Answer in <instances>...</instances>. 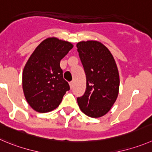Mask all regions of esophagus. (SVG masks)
<instances>
[{
  "label": "esophagus",
  "mask_w": 152,
  "mask_h": 152,
  "mask_svg": "<svg viewBox=\"0 0 152 152\" xmlns=\"http://www.w3.org/2000/svg\"><path fill=\"white\" fill-rule=\"evenodd\" d=\"M69 86H70V88H73V86H74V83H73V82H70V83H69Z\"/></svg>",
  "instance_id": "34e87169"
}]
</instances>
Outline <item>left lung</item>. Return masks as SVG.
<instances>
[{"instance_id":"1","label":"left lung","mask_w":152,"mask_h":152,"mask_svg":"<svg viewBox=\"0 0 152 152\" xmlns=\"http://www.w3.org/2000/svg\"><path fill=\"white\" fill-rule=\"evenodd\" d=\"M86 76V90L78 97L79 108L86 115L99 118L110 110L117 99L119 74L115 59L107 48L97 41L76 44Z\"/></svg>"}]
</instances>
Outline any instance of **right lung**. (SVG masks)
I'll return each mask as SVG.
<instances>
[{"mask_svg":"<svg viewBox=\"0 0 152 152\" xmlns=\"http://www.w3.org/2000/svg\"><path fill=\"white\" fill-rule=\"evenodd\" d=\"M73 47L66 41L47 38L27 61L22 73V88L27 102L35 111L43 113L54 110L69 90L60 61Z\"/></svg>","mask_w":152,"mask_h":152,"instance_id":"obj_1","label":"right lung"}]
</instances>
